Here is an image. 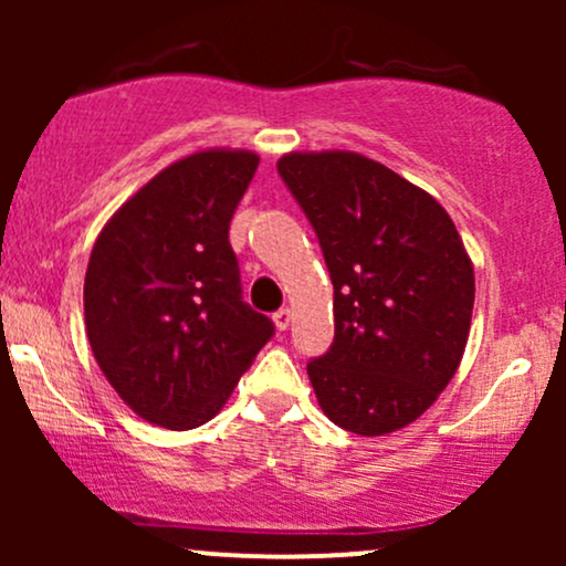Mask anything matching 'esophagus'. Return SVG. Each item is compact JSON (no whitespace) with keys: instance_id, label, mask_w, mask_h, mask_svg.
<instances>
[{"instance_id":"1","label":"esophagus","mask_w":566,"mask_h":566,"mask_svg":"<svg viewBox=\"0 0 566 566\" xmlns=\"http://www.w3.org/2000/svg\"><path fill=\"white\" fill-rule=\"evenodd\" d=\"M290 324H292V311L290 308L276 311V314H274V327L279 329V333H284V329H287Z\"/></svg>"}]
</instances>
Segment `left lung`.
I'll use <instances>...</instances> for the list:
<instances>
[{
    "label": "left lung",
    "mask_w": 566,
    "mask_h": 566,
    "mask_svg": "<svg viewBox=\"0 0 566 566\" xmlns=\"http://www.w3.org/2000/svg\"><path fill=\"white\" fill-rule=\"evenodd\" d=\"M276 170L319 237L335 340L308 361L322 412L359 437L420 418L450 386L476 279L431 193L356 151H290Z\"/></svg>",
    "instance_id": "obj_1"
}]
</instances>
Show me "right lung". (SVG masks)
Masks as SVG:
<instances>
[{
	"instance_id": "obj_1",
	"label": "right lung",
	"mask_w": 566,
	"mask_h": 566,
	"mask_svg": "<svg viewBox=\"0 0 566 566\" xmlns=\"http://www.w3.org/2000/svg\"><path fill=\"white\" fill-rule=\"evenodd\" d=\"M255 151L205 148L172 161L97 233L84 327L119 399L146 423L188 431L223 409L274 324L242 303L229 223Z\"/></svg>"
}]
</instances>
